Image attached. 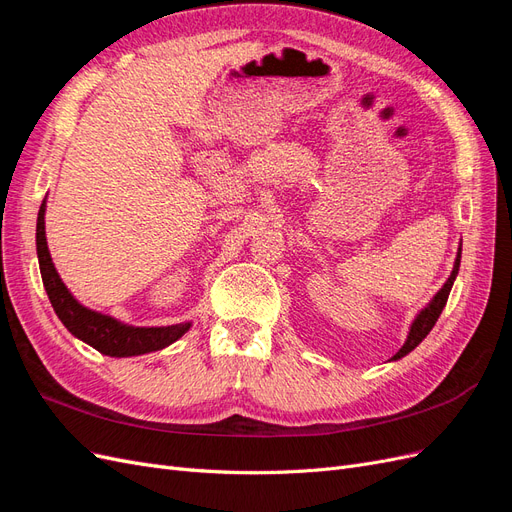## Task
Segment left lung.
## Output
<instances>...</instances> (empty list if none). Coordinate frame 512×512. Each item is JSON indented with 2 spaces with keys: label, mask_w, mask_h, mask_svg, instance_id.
<instances>
[{
  "label": "left lung",
  "mask_w": 512,
  "mask_h": 512,
  "mask_svg": "<svg viewBox=\"0 0 512 512\" xmlns=\"http://www.w3.org/2000/svg\"><path fill=\"white\" fill-rule=\"evenodd\" d=\"M459 262H461V247L457 250L455 265H453L451 275H448L446 284L436 292V297H433V299L427 303V307H423L421 312L416 314V318H414L412 324H410V333H408V337H406L404 346L399 348L397 354H393L391 361H397V359H401V356H406L408 352H412V350H414L418 344H421L423 339L429 335V331L433 329V324L438 322V318H440V314H442V309H444V305H446L448 294H451L455 277H457V273H459Z\"/></svg>",
  "instance_id": "8db88e82"
}]
</instances>
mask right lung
<instances>
[{
	"label": "right lung",
	"instance_id": "obj_1",
	"mask_svg": "<svg viewBox=\"0 0 512 512\" xmlns=\"http://www.w3.org/2000/svg\"><path fill=\"white\" fill-rule=\"evenodd\" d=\"M44 213L46 200L40 205L36 224V252L42 284L46 294H49L55 314L74 337H79L81 342L89 344L106 356H117V359H121V356H138L162 350L190 331L192 322L170 324V327H132V324H123L113 316L94 312V309L76 301L68 286L61 282V277L53 265L49 245H46Z\"/></svg>",
	"mask_w": 512,
	"mask_h": 512
}]
</instances>
